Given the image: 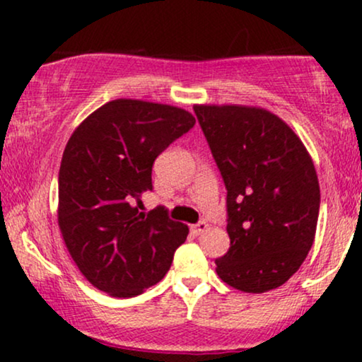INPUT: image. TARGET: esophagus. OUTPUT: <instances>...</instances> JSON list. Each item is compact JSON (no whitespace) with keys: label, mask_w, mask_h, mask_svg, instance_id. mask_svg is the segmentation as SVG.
Instances as JSON below:
<instances>
[{"label":"esophagus","mask_w":362,"mask_h":362,"mask_svg":"<svg viewBox=\"0 0 362 362\" xmlns=\"http://www.w3.org/2000/svg\"><path fill=\"white\" fill-rule=\"evenodd\" d=\"M206 230H207V223L206 221H199L197 224H192V226H190V231H192L195 236L204 233Z\"/></svg>","instance_id":"34e87169"}]
</instances>
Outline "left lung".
Instances as JSON below:
<instances>
[{"instance_id":"1","label":"left lung","mask_w":362,"mask_h":362,"mask_svg":"<svg viewBox=\"0 0 362 362\" xmlns=\"http://www.w3.org/2000/svg\"><path fill=\"white\" fill-rule=\"evenodd\" d=\"M226 187L230 250L216 272L231 288L265 293L301 267L317 231L313 161L288 124L264 109L195 105Z\"/></svg>"}]
</instances>
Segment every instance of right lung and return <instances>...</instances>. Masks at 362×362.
<instances>
[{
  "label": "right lung",
  "instance_id": "add662e5",
  "mask_svg": "<svg viewBox=\"0 0 362 362\" xmlns=\"http://www.w3.org/2000/svg\"><path fill=\"white\" fill-rule=\"evenodd\" d=\"M184 109L119 98L88 115L66 144L57 221L69 255L97 289L138 296L163 279L189 235L158 206L141 213L160 153L194 127Z\"/></svg>",
  "mask_w": 362,
  "mask_h": 362
}]
</instances>
